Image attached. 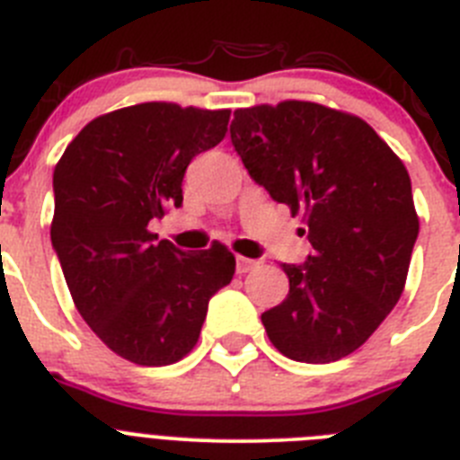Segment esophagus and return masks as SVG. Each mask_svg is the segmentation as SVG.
I'll list each match as a JSON object with an SVG mask.
<instances>
[{
    "instance_id": "esophagus-1",
    "label": "esophagus",
    "mask_w": 460,
    "mask_h": 460,
    "mask_svg": "<svg viewBox=\"0 0 460 460\" xmlns=\"http://www.w3.org/2000/svg\"><path fill=\"white\" fill-rule=\"evenodd\" d=\"M260 262L258 260H251V258H243V255H237V274H249L258 267Z\"/></svg>"
}]
</instances>
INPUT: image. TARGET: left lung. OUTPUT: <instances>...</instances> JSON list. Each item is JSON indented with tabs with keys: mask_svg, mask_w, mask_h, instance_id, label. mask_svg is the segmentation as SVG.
<instances>
[{
	"mask_svg": "<svg viewBox=\"0 0 460 460\" xmlns=\"http://www.w3.org/2000/svg\"><path fill=\"white\" fill-rule=\"evenodd\" d=\"M230 140L255 184L302 211L313 246L283 265L290 292L262 313L267 336L295 361L348 357L403 292L420 234L408 170L367 121L308 101L237 110Z\"/></svg>",
	"mask_w": 460,
	"mask_h": 460,
	"instance_id": "8db88e82",
	"label": "left lung"
}]
</instances>
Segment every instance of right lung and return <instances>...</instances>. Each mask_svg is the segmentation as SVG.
I'll use <instances>...</instances> for the list:
<instances>
[{
	"instance_id": "right-lung-1",
	"label": "right lung",
	"mask_w": 460,
	"mask_h": 460,
	"mask_svg": "<svg viewBox=\"0 0 460 460\" xmlns=\"http://www.w3.org/2000/svg\"><path fill=\"white\" fill-rule=\"evenodd\" d=\"M230 110L140 103L89 121L52 174L50 239L75 308L124 359L168 367L198 343L209 299L233 280L234 255L181 251L149 221L181 207L198 154L226 137Z\"/></svg>"
}]
</instances>
